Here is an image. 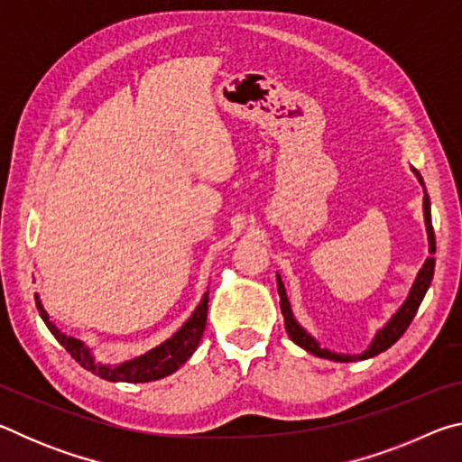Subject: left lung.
<instances>
[{
	"mask_svg": "<svg viewBox=\"0 0 462 462\" xmlns=\"http://www.w3.org/2000/svg\"><path fill=\"white\" fill-rule=\"evenodd\" d=\"M413 173H416V177L420 179V183L424 185V181H421V175L418 173L416 169H413ZM424 217H426V228H428V242H430V253H436V240H434V228H432V216H430V198L428 193L424 195ZM434 259L432 256H428L424 267L420 269L416 281H413V285L410 289V295L408 300L403 301V306L397 310V314L389 319V322L385 324V328H381V330L377 332V336H374V340L369 348L365 350L363 355L358 356H353V355H336V353H330L328 348H322L319 344L311 338V336L303 330V328L295 322V318L291 314V306H289V300H287V293H285V287L283 283H281V277L277 275V291H279V297H281V314H283V319H285V330L289 334V338H291L297 346L306 348L308 353L316 355V356H322V358H330V361H338V363H353L356 361V358H371L374 355L383 353V350H387L391 344H395L397 340L402 338L403 332L408 330V326L411 324L413 316H416V311L420 308L421 300H424V295L428 291L430 283H432V275H434Z\"/></svg>",
	"mask_w": 462,
	"mask_h": 462,
	"instance_id": "8db88e82",
	"label": "left lung"
}]
</instances>
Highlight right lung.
Segmentation results:
<instances>
[{
    "label": "right lung",
    "mask_w": 462,
    "mask_h": 462,
    "mask_svg": "<svg viewBox=\"0 0 462 462\" xmlns=\"http://www.w3.org/2000/svg\"><path fill=\"white\" fill-rule=\"evenodd\" d=\"M208 301H209V291H206V295H203L199 306L195 308L191 318L181 326V330H177V334L171 336V338L162 342L161 346H156L151 350V353L134 358V361L112 366V365L97 363L96 358L91 356L89 348L85 346L81 340L73 338V336L62 334L59 328L51 322L49 314H46L42 303L38 301V295H36V308L41 311V318L44 319L46 328L52 332L54 338L65 346L67 353L71 355L75 361L83 366V369H88L89 373L97 374V377L106 381H114V383L116 381L148 383V381L162 379L167 377V374L175 373L179 366H181L187 358L193 355V350L199 346L201 334L206 330Z\"/></svg>",
    "instance_id": "add662e5"
}]
</instances>
